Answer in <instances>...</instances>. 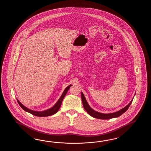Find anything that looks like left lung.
I'll return each instance as SVG.
<instances>
[{"instance_id":"8db88e82","label":"left lung","mask_w":151,"mask_h":151,"mask_svg":"<svg viewBox=\"0 0 151 151\" xmlns=\"http://www.w3.org/2000/svg\"><path fill=\"white\" fill-rule=\"evenodd\" d=\"M133 99L132 100L131 102L128 104L127 106H125L120 110H119L116 112L111 113H108V114H104V113H101L98 112L96 111L93 110L88 104L86 100L85 97L83 95V93L81 92V100L83 104V108L88 113V114L90 116H92L93 118H97V119H110L114 118H116L118 117L119 116H121L128 109L129 107L131 105Z\"/></svg>"}]
</instances>
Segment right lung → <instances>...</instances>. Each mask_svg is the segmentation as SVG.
Listing matches in <instances>:
<instances>
[{
  "mask_svg": "<svg viewBox=\"0 0 151 151\" xmlns=\"http://www.w3.org/2000/svg\"><path fill=\"white\" fill-rule=\"evenodd\" d=\"M72 86V85H70L69 86H68L65 89L64 91L63 92V93L62 94L60 98H59V99L58 100V101L56 103L54 106L51 107L50 109H46L44 111H41V112H38V111H33L31 109H29L26 107L25 106H24L22 103L20 102L17 99V101L19 104L20 107L23 109L25 111L31 114H32L34 116H40V117H42V116H52L55 114V113L57 112L58 110L60 109V106H61V103L63 100L65 96H66V93L68 92V90H69V88H70V87Z\"/></svg>",
  "mask_w": 151,
  "mask_h": 151,
  "instance_id": "1",
  "label": "right lung"
}]
</instances>
